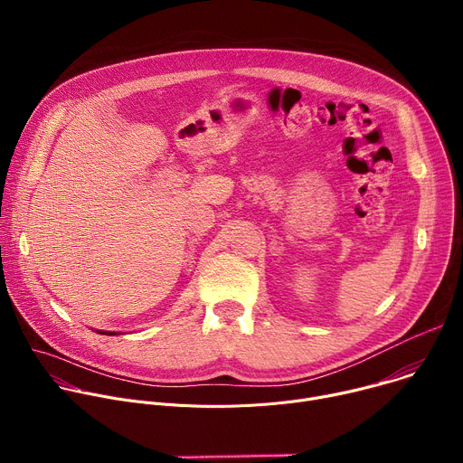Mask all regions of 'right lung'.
<instances>
[{
  "mask_svg": "<svg viewBox=\"0 0 463 463\" xmlns=\"http://www.w3.org/2000/svg\"><path fill=\"white\" fill-rule=\"evenodd\" d=\"M102 334H106V332H102ZM109 335H115V334H109Z\"/></svg>",
  "mask_w": 463,
  "mask_h": 463,
  "instance_id": "1",
  "label": "right lung"
}]
</instances>
